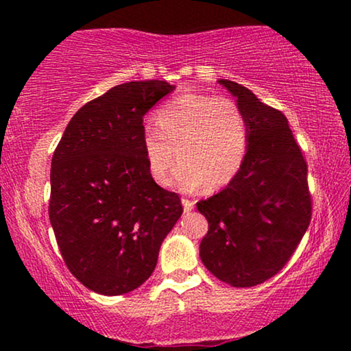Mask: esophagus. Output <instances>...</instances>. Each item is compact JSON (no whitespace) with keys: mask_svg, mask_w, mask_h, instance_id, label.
<instances>
[{"mask_svg":"<svg viewBox=\"0 0 351 351\" xmlns=\"http://www.w3.org/2000/svg\"><path fill=\"white\" fill-rule=\"evenodd\" d=\"M182 204H184V210H185V213H190V210L193 209V206H195V201H191V199H186V198H182Z\"/></svg>","mask_w":351,"mask_h":351,"instance_id":"esophagus-1","label":"esophagus"}]
</instances>
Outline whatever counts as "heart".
Returning <instances> with one entry per match:
<instances>
[{"label":"heart","mask_w":351,"mask_h":351,"mask_svg":"<svg viewBox=\"0 0 351 351\" xmlns=\"http://www.w3.org/2000/svg\"><path fill=\"white\" fill-rule=\"evenodd\" d=\"M158 126L143 131V150L158 184H167L176 150L182 189L215 191L227 186L241 171L249 148V123L232 99L184 94L162 105Z\"/></svg>","instance_id":"b5f03b06"}]
</instances>
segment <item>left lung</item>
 <instances>
[{"label": "left lung", "instance_id": "8db88e82", "mask_svg": "<svg viewBox=\"0 0 351 351\" xmlns=\"http://www.w3.org/2000/svg\"><path fill=\"white\" fill-rule=\"evenodd\" d=\"M249 123V148L238 176L217 195L196 203L208 219L199 257L220 281L251 287L270 280L299 246L311 220L306 161L280 110L230 80Z\"/></svg>", "mask_w": 351, "mask_h": 351}]
</instances>
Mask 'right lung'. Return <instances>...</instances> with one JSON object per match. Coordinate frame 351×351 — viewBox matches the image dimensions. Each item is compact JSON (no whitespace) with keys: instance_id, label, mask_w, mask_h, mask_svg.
<instances>
[{"instance_id":"1","label":"right lung","mask_w":351,"mask_h":351,"mask_svg":"<svg viewBox=\"0 0 351 351\" xmlns=\"http://www.w3.org/2000/svg\"><path fill=\"white\" fill-rule=\"evenodd\" d=\"M172 90L158 80L114 86L75 113L52 156V230L71 275L97 294L143 285L184 213L143 150V117Z\"/></svg>"}]
</instances>
